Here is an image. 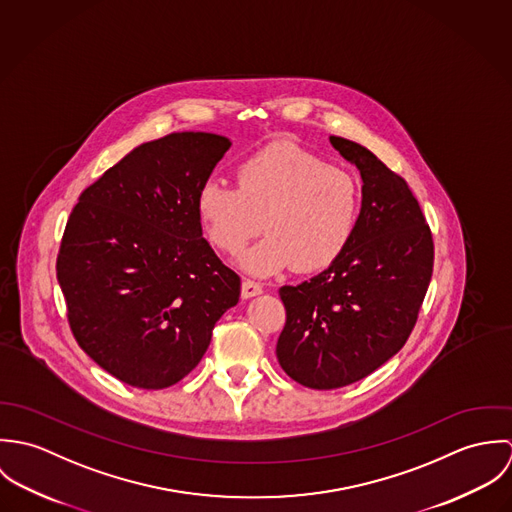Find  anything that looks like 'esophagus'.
Returning <instances> with one entry per match:
<instances>
[{"instance_id":"34e87169","label":"esophagus","mask_w":512,"mask_h":512,"mask_svg":"<svg viewBox=\"0 0 512 512\" xmlns=\"http://www.w3.org/2000/svg\"><path fill=\"white\" fill-rule=\"evenodd\" d=\"M262 293V286L254 280H244L242 282V297L248 299V297H254V295H260Z\"/></svg>"}]
</instances>
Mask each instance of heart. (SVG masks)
Listing matches in <instances>:
<instances>
[{
  "label": "heart",
  "instance_id": "heart-1",
  "mask_svg": "<svg viewBox=\"0 0 512 512\" xmlns=\"http://www.w3.org/2000/svg\"><path fill=\"white\" fill-rule=\"evenodd\" d=\"M236 187L207 181L197 195V217L215 248L236 256L258 276L293 266L315 274L333 266L349 248L361 220L359 179L323 157L288 142L246 155L234 169Z\"/></svg>",
  "mask_w": 512,
  "mask_h": 512
}]
</instances>
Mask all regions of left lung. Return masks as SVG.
I'll return each instance as SVG.
<instances>
[{"label": "left lung", "mask_w": 512, "mask_h": 512, "mask_svg": "<svg viewBox=\"0 0 512 512\" xmlns=\"http://www.w3.org/2000/svg\"><path fill=\"white\" fill-rule=\"evenodd\" d=\"M363 177L347 252L299 286L280 288L286 325L276 355L295 382L333 390L392 359L408 341L434 272V240L408 183L372 151L331 136Z\"/></svg>", "instance_id": "left-lung-1"}]
</instances>
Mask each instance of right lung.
Wrapping results in <instances>:
<instances>
[{
    "label": "right lung",
    "instance_id": "obj_1",
    "mask_svg": "<svg viewBox=\"0 0 512 512\" xmlns=\"http://www.w3.org/2000/svg\"><path fill=\"white\" fill-rule=\"evenodd\" d=\"M228 138L177 132L132 149L67 220L57 280L80 349L118 380L161 390L209 349L240 278L203 238L197 195Z\"/></svg>",
    "mask_w": 512,
    "mask_h": 512
}]
</instances>
